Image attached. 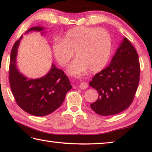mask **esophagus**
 I'll list each match as a JSON object with an SVG mask.
<instances>
[{
  "label": "esophagus",
  "mask_w": 152,
  "mask_h": 152,
  "mask_svg": "<svg viewBox=\"0 0 152 152\" xmlns=\"http://www.w3.org/2000/svg\"><path fill=\"white\" fill-rule=\"evenodd\" d=\"M88 87V83L86 82H81L79 84V88L81 90H85Z\"/></svg>",
  "instance_id": "esophagus-1"
}]
</instances>
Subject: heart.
Segmentation results:
<instances>
[{
  "instance_id": "heart-1",
  "label": "heart",
  "mask_w": 152,
  "mask_h": 152,
  "mask_svg": "<svg viewBox=\"0 0 152 152\" xmlns=\"http://www.w3.org/2000/svg\"><path fill=\"white\" fill-rule=\"evenodd\" d=\"M111 39L105 30L79 26L73 28L64 38L56 39L52 50L57 61L65 66L74 57L68 72L74 76L85 74L90 69L97 72L105 66L111 52Z\"/></svg>"
}]
</instances>
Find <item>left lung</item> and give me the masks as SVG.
<instances>
[{
  "instance_id": "8db88e82",
  "label": "left lung",
  "mask_w": 152,
  "mask_h": 152,
  "mask_svg": "<svg viewBox=\"0 0 152 152\" xmlns=\"http://www.w3.org/2000/svg\"><path fill=\"white\" fill-rule=\"evenodd\" d=\"M140 64L138 53L123 37L110 64L95 75L89 83L99 92V99L90 104L100 115H111L124 111L132 103L138 88Z\"/></svg>"
}]
</instances>
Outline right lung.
Returning <instances> with one entry per match:
<instances>
[{
  "instance_id": "add662e5",
  "label": "right lung",
  "mask_w": 152,
  "mask_h": 152,
  "mask_svg": "<svg viewBox=\"0 0 152 152\" xmlns=\"http://www.w3.org/2000/svg\"><path fill=\"white\" fill-rule=\"evenodd\" d=\"M45 28L34 26L25 32H40L45 33ZM23 35L15 42L11 52L9 65V83L16 102L23 110L35 116H45L59 107L72 86L66 75L54 64L48 73L40 78L25 76L18 68V49Z\"/></svg>"
}]
</instances>
